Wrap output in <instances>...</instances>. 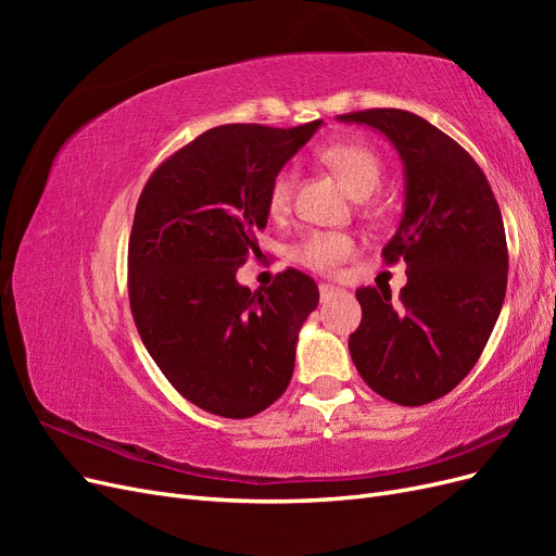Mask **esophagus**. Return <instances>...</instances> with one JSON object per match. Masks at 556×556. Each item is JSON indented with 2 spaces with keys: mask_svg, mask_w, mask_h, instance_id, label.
Instances as JSON below:
<instances>
[{
  "mask_svg": "<svg viewBox=\"0 0 556 556\" xmlns=\"http://www.w3.org/2000/svg\"><path fill=\"white\" fill-rule=\"evenodd\" d=\"M333 292H336L333 285H329V282H319V296H323V301H327Z\"/></svg>",
  "mask_w": 556,
  "mask_h": 556,
  "instance_id": "34e87169",
  "label": "esophagus"
}]
</instances>
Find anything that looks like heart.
Listing matches in <instances>:
<instances>
[{
	"instance_id": "b5f03b06",
	"label": "heart",
	"mask_w": 556,
	"mask_h": 556,
	"mask_svg": "<svg viewBox=\"0 0 556 556\" xmlns=\"http://www.w3.org/2000/svg\"><path fill=\"white\" fill-rule=\"evenodd\" d=\"M317 157L323 160L333 172H339L348 188L355 192L357 199H368L378 192L382 182V164L371 148L352 141L327 143L317 150ZM296 172L292 166H282L268 185V208L274 215H280L290 208L294 194ZM355 252V241L343 231H325L313 229L306 237H301L292 248V260L311 271L331 274Z\"/></svg>"
}]
</instances>
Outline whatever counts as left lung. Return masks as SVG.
<instances>
[{
  "instance_id": "1",
  "label": "left lung",
  "mask_w": 556,
  "mask_h": 556,
  "mask_svg": "<svg viewBox=\"0 0 556 556\" xmlns=\"http://www.w3.org/2000/svg\"><path fill=\"white\" fill-rule=\"evenodd\" d=\"M343 123L380 129L406 166V208L382 248L406 262L399 292L359 288L362 323L350 355L374 392L425 406L452 392L480 359L508 285V245L486 176L445 131L410 111L366 109Z\"/></svg>"
}]
</instances>
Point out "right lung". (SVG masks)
Here are the masks:
<instances>
[{
  "mask_svg": "<svg viewBox=\"0 0 556 556\" xmlns=\"http://www.w3.org/2000/svg\"><path fill=\"white\" fill-rule=\"evenodd\" d=\"M319 123L199 134L150 174L134 211V323L164 378L213 415L252 417L290 384L296 333L317 306V285L285 268L271 288L250 292L237 271L260 250L268 185Z\"/></svg>",
  "mask_w": 556,
  "mask_h": 556,
  "instance_id": "obj_1",
  "label": "right lung"
}]
</instances>
